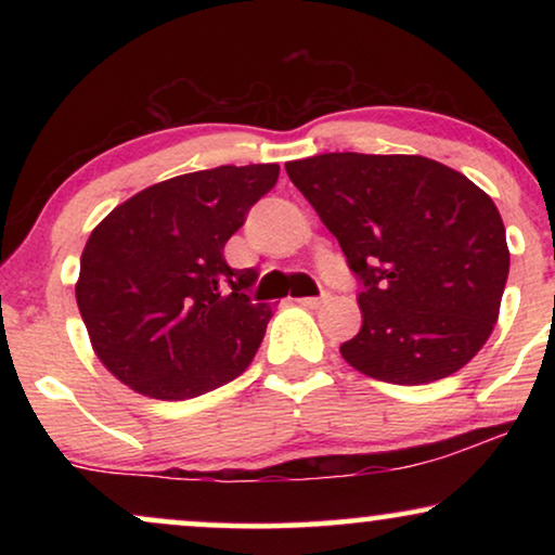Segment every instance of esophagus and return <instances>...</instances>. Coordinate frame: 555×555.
<instances>
[{"mask_svg": "<svg viewBox=\"0 0 555 555\" xmlns=\"http://www.w3.org/2000/svg\"><path fill=\"white\" fill-rule=\"evenodd\" d=\"M302 308H321L323 302H328V295H321V298H298Z\"/></svg>", "mask_w": 555, "mask_h": 555, "instance_id": "34e87169", "label": "esophagus"}]
</instances>
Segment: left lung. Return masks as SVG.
<instances>
[{"label": "left lung", "mask_w": 555, "mask_h": 555, "mask_svg": "<svg viewBox=\"0 0 555 555\" xmlns=\"http://www.w3.org/2000/svg\"><path fill=\"white\" fill-rule=\"evenodd\" d=\"M363 280L348 366L420 386L452 376L495 328L511 249L465 173L424 156L321 154L285 164Z\"/></svg>", "instance_id": "left-lung-1"}]
</instances>
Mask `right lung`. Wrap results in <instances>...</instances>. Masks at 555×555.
I'll use <instances>...</instances> for the list:
<instances>
[{"instance_id":"add662e5","label":"right lung","mask_w":555,"mask_h":555,"mask_svg":"<svg viewBox=\"0 0 555 555\" xmlns=\"http://www.w3.org/2000/svg\"><path fill=\"white\" fill-rule=\"evenodd\" d=\"M278 164L181 173L118 204L90 232L75 283L90 346L135 393L202 397L253 363L272 310L224 245L275 186Z\"/></svg>"}]
</instances>
